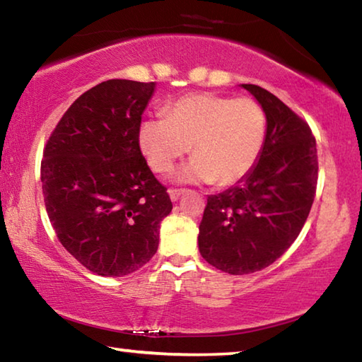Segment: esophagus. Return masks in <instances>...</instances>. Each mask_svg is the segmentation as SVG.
Returning <instances> with one entry per match:
<instances>
[{
	"label": "esophagus",
	"instance_id": "1",
	"mask_svg": "<svg viewBox=\"0 0 362 362\" xmlns=\"http://www.w3.org/2000/svg\"><path fill=\"white\" fill-rule=\"evenodd\" d=\"M182 194H183V189H180V188H170L169 189V196H170V199H173V201L179 199Z\"/></svg>",
	"mask_w": 362,
	"mask_h": 362
}]
</instances>
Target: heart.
<instances>
[{"label":"heart","instance_id":"heart-1","mask_svg":"<svg viewBox=\"0 0 362 362\" xmlns=\"http://www.w3.org/2000/svg\"><path fill=\"white\" fill-rule=\"evenodd\" d=\"M166 118L140 124L139 145L151 169L168 174L189 151L180 170L187 182L226 187L244 179L259 161L267 139V115L250 97L192 94L170 103Z\"/></svg>","mask_w":362,"mask_h":362}]
</instances>
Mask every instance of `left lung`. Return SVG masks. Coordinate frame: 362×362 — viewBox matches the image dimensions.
<instances>
[{
	"instance_id": "obj_1",
	"label": "left lung",
	"mask_w": 362,
	"mask_h": 362,
	"mask_svg": "<svg viewBox=\"0 0 362 362\" xmlns=\"http://www.w3.org/2000/svg\"><path fill=\"white\" fill-rule=\"evenodd\" d=\"M243 88L265 110V145L244 179L207 196L198 236L204 260L230 274L259 272L291 247L317 183L316 140L308 122L260 86Z\"/></svg>"
}]
</instances>
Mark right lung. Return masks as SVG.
<instances>
[{"mask_svg":"<svg viewBox=\"0 0 362 362\" xmlns=\"http://www.w3.org/2000/svg\"><path fill=\"white\" fill-rule=\"evenodd\" d=\"M155 83L108 79L71 103L41 159L47 217L59 241L89 272L124 276L158 250L173 211L168 188L139 145Z\"/></svg>","mask_w":362,"mask_h":362,"instance_id":"add662e5","label":"right lung"}]
</instances>
